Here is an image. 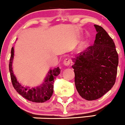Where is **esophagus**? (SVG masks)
Segmentation results:
<instances>
[{
    "label": "esophagus",
    "mask_w": 125,
    "mask_h": 125,
    "mask_svg": "<svg viewBox=\"0 0 125 125\" xmlns=\"http://www.w3.org/2000/svg\"><path fill=\"white\" fill-rule=\"evenodd\" d=\"M71 62H72V61H71V59L69 58H66L64 59V64L65 66H70Z\"/></svg>",
    "instance_id": "34e87169"
}]
</instances>
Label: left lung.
<instances>
[{
  "label": "left lung",
  "instance_id": "obj_1",
  "mask_svg": "<svg viewBox=\"0 0 125 125\" xmlns=\"http://www.w3.org/2000/svg\"><path fill=\"white\" fill-rule=\"evenodd\" d=\"M94 27L97 34L94 44L74 58L72 66L76 89L87 101L99 99L113 87L118 64L114 40L101 26Z\"/></svg>",
  "mask_w": 125,
  "mask_h": 125
}]
</instances>
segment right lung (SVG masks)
<instances>
[{
	"mask_svg": "<svg viewBox=\"0 0 125 125\" xmlns=\"http://www.w3.org/2000/svg\"><path fill=\"white\" fill-rule=\"evenodd\" d=\"M14 56V49L12 47L11 56L9 62V71L10 73L11 83L14 88L20 95L26 99L34 103H44L49 100L53 93V83L56 77L60 73L61 69L58 67L50 70L46 77L43 83L35 88H28L21 86L14 75L12 70V61Z\"/></svg>",
	"mask_w": 125,
	"mask_h": 125,
	"instance_id": "obj_1",
	"label": "right lung"
}]
</instances>
